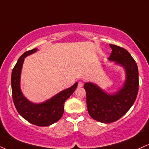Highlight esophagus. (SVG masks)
<instances>
[{
    "instance_id": "34e87169",
    "label": "esophagus",
    "mask_w": 149,
    "mask_h": 149,
    "mask_svg": "<svg viewBox=\"0 0 149 149\" xmlns=\"http://www.w3.org/2000/svg\"><path fill=\"white\" fill-rule=\"evenodd\" d=\"M82 86H83V82H78V87H82Z\"/></svg>"
}]
</instances>
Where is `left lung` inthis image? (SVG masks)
I'll return each mask as SVG.
<instances>
[{"label":"left lung","instance_id":"8db88e82","mask_svg":"<svg viewBox=\"0 0 149 149\" xmlns=\"http://www.w3.org/2000/svg\"><path fill=\"white\" fill-rule=\"evenodd\" d=\"M110 46L112 51L108 60L121 65L126 71L123 87L110 94L92 82L84 85L89 115L96 121L105 123L117 121L128 112L135 103L139 89V73L135 61L123 48L113 44Z\"/></svg>","mask_w":149,"mask_h":149}]
</instances>
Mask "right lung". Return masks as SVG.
<instances>
[{"label":"right lung","mask_w":149,"mask_h":149,"mask_svg":"<svg viewBox=\"0 0 149 149\" xmlns=\"http://www.w3.org/2000/svg\"><path fill=\"white\" fill-rule=\"evenodd\" d=\"M37 51V48H33L25 52L14 66L11 78L12 98L19 114L28 122L38 126H48L61 119L64 113V102L74 92L78 82L42 103H34L28 101L23 95L20 87L21 69L25 57Z\"/></svg>","instance_id":"1"}]
</instances>
